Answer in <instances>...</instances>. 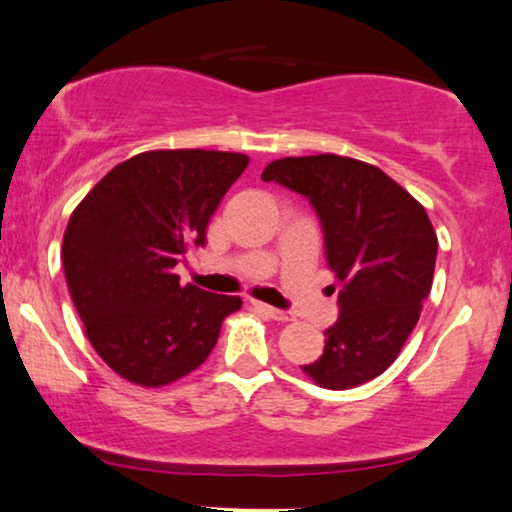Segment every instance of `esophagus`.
<instances>
[{
	"instance_id": "1",
	"label": "esophagus",
	"mask_w": 512,
	"mask_h": 512,
	"mask_svg": "<svg viewBox=\"0 0 512 512\" xmlns=\"http://www.w3.org/2000/svg\"><path fill=\"white\" fill-rule=\"evenodd\" d=\"M252 306H255L257 311L260 313H264V316L267 318H274V320H292V313L290 311H281V309H274V306H269V304H264V302H252Z\"/></svg>"
}]
</instances>
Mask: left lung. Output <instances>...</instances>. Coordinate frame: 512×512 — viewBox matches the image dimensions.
<instances>
[{
  "label": "left lung",
  "mask_w": 512,
  "mask_h": 512,
  "mask_svg": "<svg viewBox=\"0 0 512 512\" xmlns=\"http://www.w3.org/2000/svg\"><path fill=\"white\" fill-rule=\"evenodd\" d=\"M262 180L309 199L339 285V318L325 330L323 356L302 372L330 391L379 377L433 285L438 236L424 206L384 170L337 154L276 159Z\"/></svg>",
  "instance_id": "8db88e82"
}]
</instances>
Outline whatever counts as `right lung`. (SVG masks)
I'll list each match as a JSON object with an SVG mask.
<instances>
[{"mask_svg": "<svg viewBox=\"0 0 512 512\" xmlns=\"http://www.w3.org/2000/svg\"><path fill=\"white\" fill-rule=\"evenodd\" d=\"M248 156L156 149L114 166L74 208L63 267L88 342L119 377L156 388L210 356L241 297L180 285L175 264L206 227Z\"/></svg>", "mask_w": 512, "mask_h": 512, "instance_id": "obj_1", "label": "right lung"}]
</instances>
